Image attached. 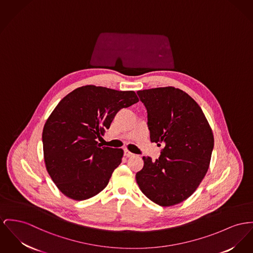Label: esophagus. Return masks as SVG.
<instances>
[{"mask_svg":"<svg viewBox=\"0 0 253 253\" xmlns=\"http://www.w3.org/2000/svg\"><path fill=\"white\" fill-rule=\"evenodd\" d=\"M134 154L132 153V152H129L128 150H125V156H126V157H131V156H133Z\"/></svg>","mask_w":253,"mask_h":253,"instance_id":"esophagus-1","label":"esophagus"}]
</instances>
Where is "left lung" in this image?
Listing matches in <instances>:
<instances>
[{
	"instance_id": "8db88e82",
	"label": "left lung",
	"mask_w": 253,
	"mask_h": 253,
	"mask_svg": "<svg viewBox=\"0 0 253 253\" xmlns=\"http://www.w3.org/2000/svg\"><path fill=\"white\" fill-rule=\"evenodd\" d=\"M148 111L151 141L163 146L155 161L143 156L136 173L142 193L160 206L184 202L204 178L214 148L212 128L202 108L172 86L137 92Z\"/></svg>"
}]
</instances>
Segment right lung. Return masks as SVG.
I'll return each instance as SVG.
<instances>
[{
	"label": "right lung",
	"instance_id": "1",
	"mask_svg": "<svg viewBox=\"0 0 253 253\" xmlns=\"http://www.w3.org/2000/svg\"><path fill=\"white\" fill-rule=\"evenodd\" d=\"M138 101L134 91L85 85L58 102L45 123L42 141L47 171L63 195L85 201L108 184L124 151L102 147L96 139L118 111Z\"/></svg>",
	"mask_w": 253,
	"mask_h": 253
}]
</instances>
